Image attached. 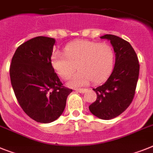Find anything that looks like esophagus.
Segmentation results:
<instances>
[{"mask_svg":"<svg viewBox=\"0 0 153 153\" xmlns=\"http://www.w3.org/2000/svg\"><path fill=\"white\" fill-rule=\"evenodd\" d=\"M75 91L80 92V93H85L87 91V89H85V88H77V89H75Z\"/></svg>","mask_w":153,"mask_h":153,"instance_id":"1","label":"esophagus"}]
</instances>
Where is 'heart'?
<instances>
[{"label": "heart", "instance_id": "obj_1", "mask_svg": "<svg viewBox=\"0 0 153 153\" xmlns=\"http://www.w3.org/2000/svg\"><path fill=\"white\" fill-rule=\"evenodd\" d=\"M114 61V53L110 45L92 41L73 42L66 46L65 53H54L51 57L52 66L64 79H69L77 66L79 71L68 83L72 87L103 81L111 72Z\"/></svg>", "mask_w": 153, "mask_h": 153}]
</instances>
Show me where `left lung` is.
<instances>
[{
	"mask_svg": "<svg viewBox=\"0 0 153 153\" xmlns=\"http://www.w3.org/2000/svg\"><path fill=\"white\" fill-rule=\"evenodd\" d=\"M101 39L110 41L115 53V65L104 84L93 88L97 99L88 106L93 115L102 120L119 116L131 103L139 74V63L131 45L110 34Z\"/></svg>",
	"mask_w": 153,
	"mask_h": 153,
	"instance_id": "1",
	"label": "left lung"
}]
</instances>
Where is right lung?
I'll return each instance as SVG.
<instances>
[{
	"instance_id": "1",
	"label": "right lung",
	"mask_w": 153,
	"mask_h": 153,
	"mask_svg": "<svg viewBox=\"0 0 153 153\" xmlns=\"http://www.w3.org/2000/svg\"><path fill=\"white\" fill-rule=\"evenodd\" d=\"M53 38L37 36L17 48L10 66L15 95L25 114L47 124L62 114L72 89L63 85L51 64Z\"/></svg>"
}]
</instances>
